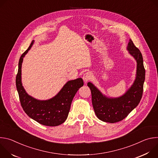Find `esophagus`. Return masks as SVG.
Instances as JSON below:
<instances>
[{
	"label": "esophagus",
	"mask_w": 158,
	"mask_h": 158,
	"mask_svg": "<svg viewBox=\"0 0 158 158\" xmlns=\"http://www.w3.org/2000/svg\"><path fill=\"white\" fill-rule=\"evenodd\" d=\"M92 78H93V74H92L91 73H89V72H87V73H85L83 76V77H82L85 83L89 81L92 79Z\"/></svg>",
	"instance_id": "obj_1"
}]
</instances>
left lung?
<instances>
[{
    "label": "left lung",
    "instance_id": "obj_1",
    "mask_svg": "<svg viewBox=\"0 0 158 158\" xmlns=\"http://www.w3.org/2000/svg\"><path fill=\"white\" fill-rule=\"evenodd\" d=\"M127 50L136 60V77L132 85L123 96L115 98L106 97L93 83H87L91 91L92 103L95 114L104 122L114 123L122 121L137 107L142 98L145 80L143 56L131 39Z\"/></svg>",
    "mask_w": 158,
    "mask_h": 158
}]
</instances>
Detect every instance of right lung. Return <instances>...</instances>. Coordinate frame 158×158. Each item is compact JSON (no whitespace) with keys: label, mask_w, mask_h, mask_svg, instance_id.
Instances as JSON below:
<instances>
[{"label":"right lung","mask_w":158,"mask_h":158,"mask_svg":"<svg viewBox=\"0 0 158 158\" xmlns=\"http://www.w3.org/2000/svg\"><path fill=\"white\" fill-rule=\"evenodd\" d=\"M34 41L22 54L19 62L18 73L15 82L22 107L29 117L48 126H57L62 124L68 116L71 102L80 87L83 86L82 78L69 81L57 95L48 100H38L29 96L21 82V67L23 59L30 50Z\"/></svg>","instance_id":"add662e5"}]
</instances>
